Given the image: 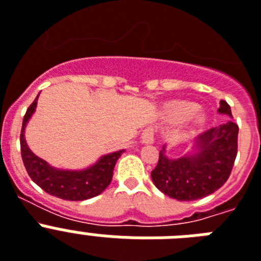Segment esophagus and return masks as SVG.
<instances>
[{
  "mask_svg": "<svg viewBox=\"0 0 261 261\" xmlns=\"http://www.w3.org/2000/svg\"><path fill=\"white\" fill-rule=\"evenodd\" d=\"M154 135H155V129L153 126H148L145 128V130L142 132L141 140L144 144H152L154 142Z\"/></svg>",
  "mask_w": 261,
  "mask_h": 261,
  "instance_id": "obj_1",
  "label": "esophagus"
}]
</instances>
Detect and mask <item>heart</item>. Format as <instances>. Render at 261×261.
<instances>
[{"mask_svg":"<svg viewBox=\"0 0 261 261\" xmlns=\"http://www.w3.org/2000/svg\"><path fill=\"white\" fill-rule=\"evenodd\" d=\"M197 104L190 103V101H174L168 106V113L173 119H184L186 116L197 112ZM202 120H203V116H198L197 122H200Z\"/></svg>","mask_w":261,"mask_h":261,"instance_id":"heart-1","label":"heart"}]
</instances>
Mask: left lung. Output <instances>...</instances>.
I'll use <instances>...</instances> for the list:
<instances>
[{"label":"left lung","instance_id":"8db88e82","mask_svg":"<svg viewBox=\"0 0 261 261\" xmlns=\"http://www.w3.org/2000/svg\"><path fill=\"white\" fill-rule=\"evenodd\" d=\"M218 112L232 117L230 106L220 100ZM239 126L232 121L211 128L195 140L194 152L169 158L165 146L152 171L155 188L177 200H197L222 188L231 174L238 154Z\"/></svg>","mask_w":261,"mask_h":261}]
</instances>
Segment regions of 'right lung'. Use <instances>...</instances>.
Segmentation results:
<instances>
[{"instance_id":"obj_1","label":"right lung","mask_w":261,"mask_h":261,"mask_svg":"<svg viewBox=\"0 0 261 261\" xmlns=\"http://www.w3.org/2000/svg\"><path fill=\"white\" fill-rule=\"evenodd\" d=\"M38 96L23 116L21 130V155L28 174L47 194L64 200H84L101 194L112 181L113 168L122 154L119 152L103 155L99 161L83 170H61L35 155L24 140V128L37 107Z\"/></svg>"}]
</instances>
